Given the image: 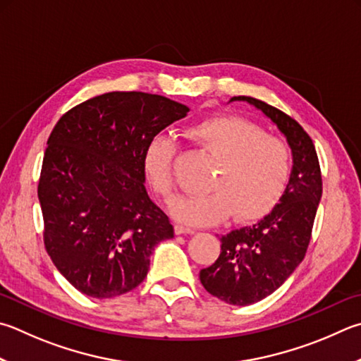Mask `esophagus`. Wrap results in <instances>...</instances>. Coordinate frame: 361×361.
I'll list each match as a JSON object with an SVG mask.
<instances>
[{
    "label": "esophagus",
    "mask_w": 361,
    "mask_h": 361,
    "mask_svg": "<svg viewBox=\"0 0 361 361\" xmlns=\"http://www.w3.org/2000/svg\"><path fill=\"white\" fill-rule=\"evenodd\" d=\"M195 231L194 228H191V227H185V226H181V224H176L175 226V233L176 235H192Z\"/></svg>",
    "instance_id": "34e87169"
}]
</instances>
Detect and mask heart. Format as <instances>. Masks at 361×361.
Listing matches in <instances>:
<instances>
[{
    "mask_svg": "<svg viewBox=\"0 0 361 361\" xmlns=\"http://www.w3.org/2000/svg\"><path fill=\"white\" fill-rule=\"evenodd\" d=\"M188 139L214 158L205 181L207 192L180 197L172 214L186 224L212 226L233 213L254 219L267 213L284 192L290 175V152L278 137L264 134L238 116H214L188 129ZM178 148L166 135H156L143 153L149 185L166 202L175 191Z\"/></svg>",
    "mask_w": 361,
    "mask_h": 361,
    "instance_id": "obj_1",
    "label": "heart"
}]
</instances>
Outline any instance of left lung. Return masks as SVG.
Here are the masks:
<instances>
[{
	"label": "left lung",
	"instance_id": "1",
	"mask_svg": "<svg viewBox=\"0 0 361 361\" xmlns=\"http://www.w3.org/2000/svg\"><path fill=\"white\" fill-rule=\"evenodd\" d=\"M232 101H246L270 118L293 156L279 203L254 226L222 235L219 257L200 270L207 292L228 305L246 306L271 295L305 259L322 197V175L311 137L293 118L254 97L235 96Z\"/></svg>",
	"mask_w": 361,
	"mask_h": 361
}]
</instances>
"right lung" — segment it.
<instances>
[{
  "label": "right lung",
  "instance_id": "obj_1",
  "mask_svg": "<svg viewBox=\"0 0 361 361\" xmlns=\"http://www.w3.org/2000/svg\"><path fill=\"white\" fill-rule=\"evenodd\" d=\"M188 112L159 94L112 91L55 124L37 186L44 245L78 292L102 300L135 289L154 246L173 238L167 214L148 197L143 153Z\"/></svg>",
  "mask_w": 361,
  "mask_h": 361
}]
</instances>
